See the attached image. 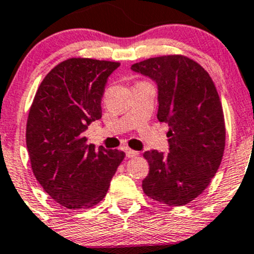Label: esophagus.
Wrapping results in <instances>:
<instances>
[{"mask_svg": "<svg viewBox=\"0 0 254 254\" xmlns=\"http://www.w3.org/2000/svg\"><path fill=\"white\" fill-rule=\"evenodd\" d=\"M125 153H127V158H134V157H137L138 156V152L137 151H134V149H130V148L125 149Z\"/></svg>", "mask_w": 254, "mask_h": 254, "instance_id": "obj_1", "label": "esophagus"}]
</instances>
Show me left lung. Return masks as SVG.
<instances>
[{"instance_id": "obj_1", "label": "left lung", "mask_w": 254, "mask_h": 254, "mask_svg": "<svg viewBox=\"0 0 254 254\" xmlns=\"http://www.w3.org/2000/svg\"><path fill=\"white\" fill-rule=\"evenodd\" d=\"M131 69L156 81L157 118L169 127V153H143L149 164L143 192L172 207L190 203L208 188L225 148V122L214 82L203 66L181 55L148 58Z\"/></svg>"}]
</instances>
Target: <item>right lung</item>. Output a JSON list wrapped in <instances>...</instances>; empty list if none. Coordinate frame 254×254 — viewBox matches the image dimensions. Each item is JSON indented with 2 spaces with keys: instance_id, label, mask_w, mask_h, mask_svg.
<instances>
[{
  "instance_id": "obj_1",
  "label": "right lung",
  "mask_w": 254,
  "mask_h": 254,
  "mask_svg": "<svg viewBox=\"0 0 254 254\" xmlns=\"http://www.w3.org/2000/svg\"><path fill=\"white\" fill-rule=\"evenodd\" d=\"M118 62L69 58L37 89L26 123L31 169L45 192L69 209H87L105 198L125 153L95 149L85 130L102 117L103 92Z\"/></svg>"
}]
</instances>
